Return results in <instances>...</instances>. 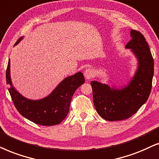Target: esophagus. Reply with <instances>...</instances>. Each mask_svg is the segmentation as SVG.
<instances>
[{
  "instance_id": "1",
  "label": "esophagus",
  "mask_w": 159,
  "mask_h": 159,
  "mask_svg": "<svg viewBox=\"0 0 159 159\" xmlns=\"http://www.w3.org/2000/svg\"><path fill=\"white\" fill-rule=\"evenodd\" d=\"M84 76H85V78H86V79H90V78L94 77V71L91 68H87L84 70Z\"/></svg>"
}]
</instances>
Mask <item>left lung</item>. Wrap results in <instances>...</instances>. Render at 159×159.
<instances>
[{
	"label": "left lung",
	"mask_w": 159,
	"mask_h": 159,
	"mask_svg": "<svg viewBox=\"0 0 159 159\" xmlns=\"http://www.w3.org/2000/svg\"><path fill=\"white\" fill-rule=\"evenodd\" d=\"M132 39L126 45L138 61L134 77L124 88H111L107 84L91 81L93 101L97 113L107 120L127 119L140 108L151 94L154 73V62L145 37L139 31L132 30Z\"/></svg>",
	"instance_id": "1"
}]
</instances>
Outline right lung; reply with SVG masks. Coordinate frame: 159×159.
Instances as JSON below:
<instances>
[{
	"label": "right lung",
	"mask_w": 159,
	"mask_h": 159,
	"mask_svg": "<svg viewBox=\"0 0 159 159\" xmlns=\"http://www.w3.org/2000/svg\"><path fill=\"white\" fill-rule=\"evenodd\" d=\"M22 39H19L16 45ZM8 92L16 110L21 115L35 124L42 126H54L60 124L70 110L72 97L75 90L84 82L81 72L65 78L55 89L45 98L31 100L22 96L12 86L10 76V60L6 73Z\"/></svg>",
	"instance_id": "1"
}]
</instances>
